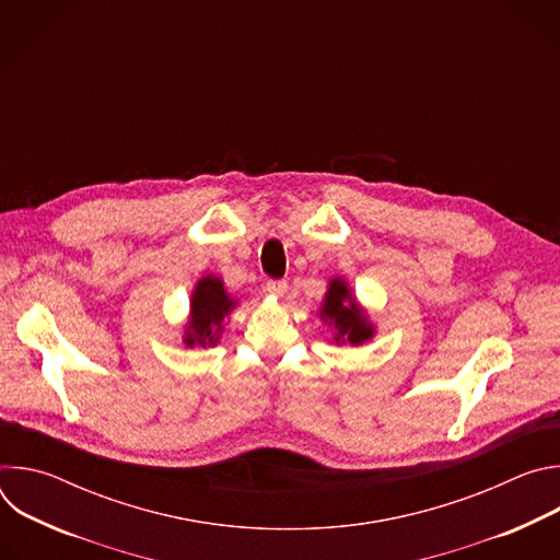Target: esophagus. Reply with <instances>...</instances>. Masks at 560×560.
I'll return each instance as SVG.
<instances>
[{
    "mask_svg": "<svg viewBox=\"0 0 560 560\" xmlns=\"http://www.w3.org/2000/svg\"><path fill=\"white\" fill-rule=\"evenodd\" d=\"M266 290H268L270 294H275V296H283L285 290H288V283H285V279H270V281L266 283Z\"/></svg>",
    "mask_w": 560,
    "mask_h": 560,
    "instance_id": "34e87169",
    "label": "esophagus"
}]
</instances>
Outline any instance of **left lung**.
I'll use <instances>...</instances> for the list:
<instances>
[{
	"label": "left lung",
	"mask_w": 560,
	"mask_h": 560,
	"mask_svg": "<svg viewBox=\"0 0 560 560\" xmlns=\"http://www.w3.org/2000/svg\"><path fill=\"white\" fill-rule=\"evenodd\" d=\"M322 318L330 322L337 330L335 341L337 343H352L361 346L368 339H372L374 328L368 324L365 314L359 310L357 301L352 299L348 285L343 279H332L330 288L326 292V301L322 305Z\"/></svg>",
	"instance_id": "obj_1"
}]
</instances>
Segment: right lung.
I'll use <instances>...</instances> for the list:
<instances>
[{
  "instance_id": "right-lung-1",
  "label": "right lung",
  "mask_w": 560,
  "mask_h": 560,
  "mask_svg": "<svg viewBox=\"0 0 560 560\" xmlns=\"http://www.w3.org/2000/svg\"><path fill=\"white\" fill-rule=\"evenodd\" d=\"M234 299L223 290V281L217 277H203L192 292V314L186 330V346H214L221 332L223 316L234 307Z\"/></svg>"
}]
</instances>
